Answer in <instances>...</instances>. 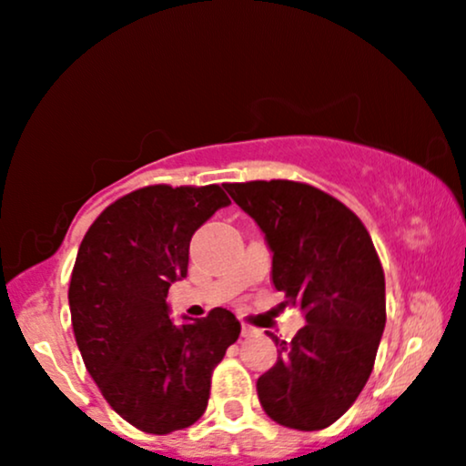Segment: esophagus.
I'll use <instances>...</instances> for the list:
<instances>
[{
  "label": "esophagus",
  "instance_id": "34e87169",
  "mask_svg": "<svg viewBox=\"0 0 466 466\" xmlns=\"http://www.w3.org/2000/svg\"><path fill=\"white\" fill-rule=\"evenodd\" d=\"M240 334H243V337L247 339V337H256L258 334V330L253 326H247V324H243V328H240Z\"/></svg>",
  "mask_w": 466,
  "mask_h": 466
}]
</instances>
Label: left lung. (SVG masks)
Instances as JSON below:
<instances>
[{"instance_id":"1","label":"left lung","mask_w":466,"mask_h":466,"mask_svg":"<svg viewBox=\"0 0 466 466\" xmlns=\"http://www.w3.org/2000/svg\"><path fill=\"white\" fill-rule=\"evenodd\" d=\"M258 223L272 253V285L305 326L279 340L277 364L258 380L266 415L321 431L353 405L386 328V279L367 228L337 198L294 181L223 185Z\"/></svg>"}]
</instances>
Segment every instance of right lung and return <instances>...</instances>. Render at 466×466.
Segmentation results:
<instances>
[{"label": "right lung", "instance_id": "obj_1", "mask_svg": "<svg viewBox=\"0 0 466 466\" xmlns=\"http://www.w3.org/2000/svg\"><path fill=\"white\" fill-rule=\"evenodd\" d=\"M229 200L219 185L132 191L93 221L72 270V328L108 405L151 435L202 418L210 375L240 334L232 313L170 319L166 302L187 277L191 237Z\"/></svg>", "mask_w": 466, "mask_h": 466}]
</instances>
